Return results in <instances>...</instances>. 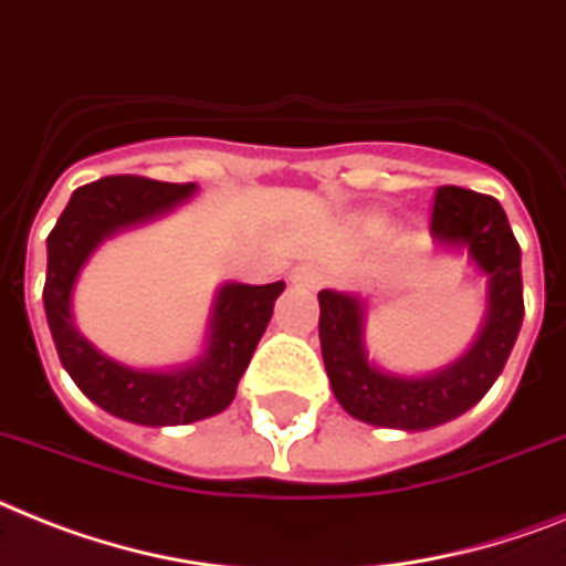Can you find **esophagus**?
<instances>
[{"label":"esophagus","mask_w":566,"mask_h":566,"mask_svg":"<svg viewBox=\"0 0 566 566\" xmlns=\"http://www.w3.org/2000/svg\"><path fill=\"white\" fill-rule=\"evenodd\" d=\"M291 279L296 284H305V287H314V284H319L325 279L323 275V268H316V264H298L296 270L291 273Z\"/></svg>","instance_id":"34e87169"}]
</instances>
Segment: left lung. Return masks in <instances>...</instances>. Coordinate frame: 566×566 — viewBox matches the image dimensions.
I'll return each instance as SVG.
<instances>
[{
	"instance_id": "1",
	"label": "left lung",
	"mask_w": 566,
	"mask_h": 566,
	"mask_svg": "<svg viewBox=\"0 0 566 566\" xmlns=\"http://www.w3.org/2000/svg\"><path fill=\"white\" fill-rule=\"evenodd\" d=\"M430 235L462 243L491 279L489 319L474 348L430 378H395L366 360L363 305L348 293H319V346L331 389L348 416L395 430H427L471 410L506 366L523 323L521 243L503 206L471 188H436Z\"/></svg>"
}]
</instances>
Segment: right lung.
I'll use <instances>...</instances> for the list:
<instances>
[{"label": "right lung", "instance_id": "1", "mask_svg": "<svg viewBox=\"0 0 566 566\" xmlns=\"http://www.w3.org/2000/svg\"><path fill=\"white\" fill-rule=\"evenodd\" d=\"M191 191L195 182H159L133 174L101 177L75 188V195L45 241L49 270H45L43 305L60 363L90 401L133 424H191L227 410L235 398L238 380L250 366L252 352L273 316L275 298L284 291V282L220 287L211 314L209 352L191 369H127L95 352L77 334L69 311L72 284L101 238L171 209Z\"/></svg>", "mask_w": 566, "mask_h": 566}]
</instances>
